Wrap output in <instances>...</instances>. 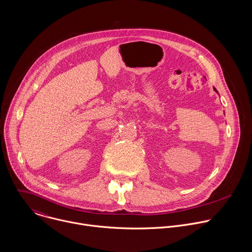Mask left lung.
Here are the masks:
<instances>
[{
	"mask_svg": "<svg viewBox=\"0 0 252 252\" xmlns=\"http://www.w3.org/2000/svg\"><path fill=\"white\" fill-rule=\"evenodd\" d=\"M214 91H215V92H218V91H217V90H215V89H214Z\"/></svg>",
	"mask_w": 252,
	"mask_h": 252,
	"instance_id": "1",
	"label": "left lung"
}]
</instances>
